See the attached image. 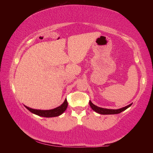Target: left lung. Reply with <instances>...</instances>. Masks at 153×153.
Instances as JSON below:
<instances>
[{
  "label": "left lung",
  "instance_id": "8db88e82",
  "mask_svg": "<svg viewBox=\"0 0 153 153\" xmlns=\"http://www.w3.org/2000/svg\"><path fill=\"white\" fill-rule=\"evenodd\" d=\"M89 104H90V107L92 108V110H94L98 113L101 114V115H113V114L120 113L122 112V111H125L126 109H127V108L130 107V106L132 105V103L128 106H126L125 107L119 108V109H108V108H104L97 107V106H96L93 104L90 100L89 101Z\"/></svg>",
  "mask_w": 153,
  "mask_h": 153
}]
</instances>
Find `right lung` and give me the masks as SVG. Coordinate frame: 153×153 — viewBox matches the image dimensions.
Here are the masks:
<instances>
[{
	"label": "right lung",
	"mask_w": 153,
	"mask_h": 153,
	"mask_svg": "<svg viewBox=\"0 0 153 153\" xmlns=\"http://www.w3.org/2000/svg\"><path fill=\"white\" fill-rule=\"evenodd\" d=\"M67 105H68V103H67V99H65L61 105H60L58 107L53 108V109H51V110H39V109L38 110V109H33V108L26 107V106H25V107L27 109L29 110L30 112H32L33 114H36V115H37L41 116V117H57V116L61 115V114L67 109Z\"/></svg>",
	"instance_id": "obj_1"
}]
</instances>
